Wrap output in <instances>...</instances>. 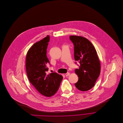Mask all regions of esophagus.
I'll return each instance as SVG.
<instances>
[{
    "label": "esophagus",
    "instance_id": "1",
    "mask_svg": "<svg viewBox=\"0 0 123 123\" xmlns=\"http://www.w3.org/2000/svg\"><path fill=\"white\" fill-rule=\"evenodd\" d=\"M69 75H70V73H69V72H68V73H66L65 74V76H66V77H67V76H68Z\"/></svg>",
    "mask_w": 123,
    "mask_h": 123
}]
</instances>
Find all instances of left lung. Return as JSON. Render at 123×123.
<instances>
[{
    "label": "left lung",
    "instance_id": "8db88e82",
    "mask_svg": "<svg viewBox=\"0 0 123 123\" xmlns=\"http://www.w3.org/2000/svg\"><path fill=\"white\" fill-rule=\"evenodd\" d=\"M69 38L74 45L75 60L80 63L79 68L75 69L79 80L75 85L81 91H88L94 86L100 73V62L96 51L85 38L70 36Z\"/></svg>",
    "mask_w": 123,
    "mask_h": 123
}]
</instances>
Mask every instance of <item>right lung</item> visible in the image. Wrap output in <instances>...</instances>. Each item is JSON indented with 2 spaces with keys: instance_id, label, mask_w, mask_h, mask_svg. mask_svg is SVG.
Here are the masks:
<instances>
[{
  "instance_id": "right-lung-1",
  "label": "right lung",
  "mask_w": 123,
  "mask_h": 123,
  "mask_svg": "<svg viewBox=\"0 0 123 123\" xmlns=\"http://www.w3.org/2000/svg\"><path fill=\"white\" fill-rule=\"evenodd\" d=\"M49 40L47 35L35 43L29 50L26 61L27 74L30 82L40 93L47 97L56 93L63 79L62 75L55 72L47 74V65L49 61L46 56V49Z\"/></svg>"
}]
</instances>
